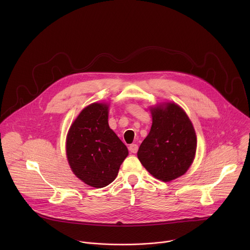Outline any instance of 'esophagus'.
<instances>
[{
  "instance_id": "esophagus-1",
  "label": "esophagus",
  "mask_w": 250,
  "mask_h": 250,
  "mask_svg": "<svg viewBox=\"0 0 250 250\" xmlns=\"http://www.w3.org/2000/svg\"><path fill=\"white\" fill-rule=\"evenodd\" d=\"M128 149H129V151H130L131 153H136L137 150H138V146L135 145V144H132V145L129 146Z\"/></svg>"
}]
</instances>
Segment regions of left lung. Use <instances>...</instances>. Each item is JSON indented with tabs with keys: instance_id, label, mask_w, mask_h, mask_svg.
Returning <instances> with one entry per match:
<instances>
[{
	"instance_id": "8db88e82",
	"label": "left lung",
	"mask_w": 250,
	"mask_h": 250,
	"mask_svg": "<svg viewBox=\"0 0 250 250\" xmlns=\"http://www.w3.org/2000/svg\"><path fill=\"white\" fill-rule=\"evenodd\" d=\"M152 125L137 157L156 179L172 181L192 165L197 148L194 126L182 108L164 103L151 108Z\"/></svg>"
}]
</instances>
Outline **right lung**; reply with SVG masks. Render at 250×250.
<instances>
[{
    "label": "right lung",
    "mask_w": 250,
    "mask_h": 250,
    "mask_svg": "<svg viewBox=\"0 0 250 250\" xmlns=\"http://www.w3.org/2000/svg\"><path fill=\"white\" fill-rule=\"evenodd\" d=\"M108 118V104H91L71 125L66 138L71 169L85 184L95 188L111 184L128 154L124 142L110 128Z\"/></svg>",
    "instance_id": "obj_1"
}]
</instances>
